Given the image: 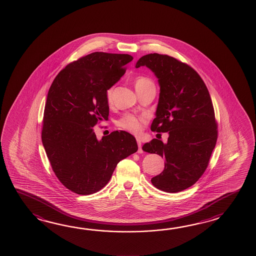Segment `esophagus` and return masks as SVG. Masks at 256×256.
Listing matches in <instances>:
<instances>
[{"label": "esophagus", "mask_w": 256, "mask_h": 256, "mask_svg": "<svg viewBox=\"0 0 256 256\" xmlns=\"http://www.w3.org/2000/svg\"><path fill=\"white\" fill-rule=\"evenodd\" d=\"M136 141H137V144H138V152L142 154V152H144V151H142V149L141 140H140V139H137Z\"/></svg>", "instance_id": "34e87169"}]
</instances>
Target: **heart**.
I'll use <instances>...</instances> for the list:
<instances>
[{"label":"heart","instance_id":"heart-1","mask_svg":"<svg viewBox=\"0 0 256 256\" xmlns=\"http://www.w3.org/2000/svg\"><path fill=\"white\" fill-rule=\"evenodd\" d=\"M134 86H136V90H144L147 88H154L152 80L144 76H136L134 78ZM112 92H114V88L112 87L109 88L106 92V98H107L108 102H112ZM142 124H144L142 118H138L134 115L126 114L118 120L117 124L124 130L138 134L141 132Z\"/></svg>","mask_w":256,"mask_h":256}]
</instances>
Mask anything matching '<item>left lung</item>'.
<instances>
[{
	"label": "left lung",
	"instance_id": "8db88e82",
	"mask_svg": "<svg viewBox=\"0 0 256 256\" xmlns=\"http://www.w3.org/2000/svg\"><path fill=\"white\" fill-rule=\"evenodd\" d=\"M146 66L158 78L160 94L151 130L168 132V142L152 139L142 150L166 159L161 174L152 178L160 190L176 193L188 188L202 176L218 138L210 93L191 66L168 54L142 56L136 68Z\"/></svg>",
	"mask_w": 256,
	"mask_h": 256
}]
</instances>
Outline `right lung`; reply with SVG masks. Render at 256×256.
<instances>
[{
  "label": "right lung",
  "instance_id": "1",
  "mask_svg": "<svg viewBox=\"0 0 256 256\" xmlns=\"http://www.w3.org/2000/svg\"><path fill=\"white\" fill-rule=\"evenodd\" d=\"M132 60L130 54L94 52L66 66L49 88L42 142L56 178L74 193L100 190L117 164L138 150L136 138L126 130L98 140L93 130L108 119L106 92Z\"/></svg>",
  "mask_w": 256,
  "mask_h": 256
}]
</instances>
